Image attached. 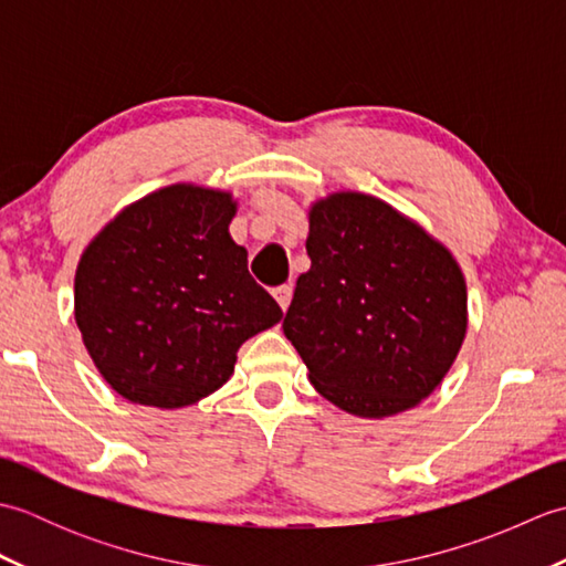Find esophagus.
<instances>
[{
    "label": "esophagus",
    "mask_w": 566,
    "mask_h": 566,
    "mask_svg": "<svg viewBox=\"0 0 566 566\" xmlns=\"http://www.w3.org/2000/svg\"><path fill=\"white\" fill-rule=\"evenodd\" d=\"M272 294H274L276 304H280V308H282V311L290 308V304H292V294H294V290H292L290 284H284V286H276V290H274Z\"/></svg>",
    "instance_id": "34e87169"
}]
</instances>
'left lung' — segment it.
Instances as JSON below:
<instances>
[{"instance_id":"1","label":"left lung","mask_w":566,"mask_h":566,"mask_svg":"<svg viewBox=\"0 0 566 566\" xmlns=\"http://www.w3.org/2000/svg\"><path fill=\"white\" fill-rule=\"evenodd\" d=\"M311 270L284 335L314 389L359 418H389L440 387L467 335L460 264L423 226L363 191L308 209Z\"/></svg>"}]
</instances>
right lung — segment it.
Masks as SVG:
<instances>
[{"label": "right lung", "mask_w": 566, "mask_h": 566, "mask_svg": "<svg viewBox=\"0 0 566 566\" xmlns=\"http://www.w3.org/2000/svg\"><path fill=\"white\" fill-rule=\"evenodd\" d=\"M231 191L177 182L128 203L75 272V323L94 367L130 403L182 408L221 389L238 350L282 321L228 233Z\"/></svg>", "instance_id": "right-lung-1"}]
</instances>
